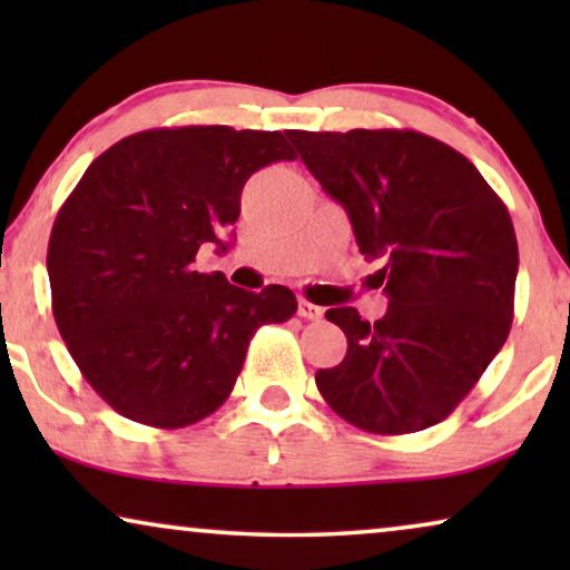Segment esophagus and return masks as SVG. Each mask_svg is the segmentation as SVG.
Returning <instances> with one entry per match:
<instances>
[{
    "mask_svg": "<svg viewBox=\"0 0 570 570\" xmlns=\"http://www.w3.org/2000/svg\"><path fill=\"white\" fill-rule=\"evenodd\" d=\"M322 314H324L322 306H314V303H308L306 298L298 301V316L311 318V322H316V318H322Z\"/></svg>",
    "mask_w": 570,
    "mask_h": 570,
    "instance_id": "34e87169",
    "label": "esophagus"
}]
</instances>
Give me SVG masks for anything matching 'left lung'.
<instances>
[{
	"mask_svg": "<svg viewBox=\"0 0 570 570\" xmlns=\"http://www.w3.org/2000/svg\"><path fill=\"white\" fill-rule=\"evenodd\" d=\"M337 199L389 298L379 322L326 311L347 355L316 371L330 407L368 433L425 431L449 417L509 337L519 246L480 170L412 129L287 131ZM295 155V158H298Z\"/></svg>",
	"mask_w": 570,
	"mask_h": 570,
	"instance_id": "left-lung-1",
	"label": "left lung"
}]
</instances>
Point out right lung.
<instances>
[{
	"mask_svg": "<svg viewBox=\"0 0 570 570\" xmlns=\"http://www.w3.org/2000/svg\"><path fill=\"white\" fill-rule=\"evenodd\" d=\"M295 153L283 131L147 129L108 147L61 205L49 238L51 306L82 376L119 415L184 428L228 400L262 324L293 291L194 269L228 248L248 176Z\"/></svg>",
	"mask_w": 570,
	"mask_h": 570,
	"instance_id": "add662e5",
	"label": "right lung"
}]
</instances>
